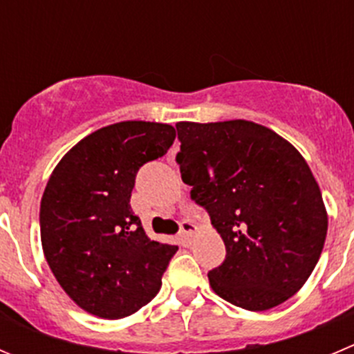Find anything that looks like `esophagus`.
<instances>
[{
  "label": "esophagus",
  "instance_id": "34e87169",
  "mask_svg": "<svg viewBox=\"0 0 354 354\" xmlns=\"http://www.w3.org/2000/svg\"><path fill=\"white\" fill-rule=\"evenodd\" d=\"M194 233H196V225L193 224V221L180 222V236H183L184 240L191 241V238L194 236Z\"/></svg>",
  "mask_w": 354,
  "mask_h": 354
}]
</instances>
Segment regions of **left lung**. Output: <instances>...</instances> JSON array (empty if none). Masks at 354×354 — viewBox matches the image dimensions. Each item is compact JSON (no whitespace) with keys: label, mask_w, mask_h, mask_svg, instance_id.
<instances>
[{"label":"left lung","mask_w":354,"mask_h":354,"mask_svg":"<svg viewBox=\"0 0 354 354\" xmlns=\"http://www.w3.org/2000/svg\"><path fill=\"white\" fill-rule=\"evenodd\" d=\"M175 129V161L191 200L225 245L224 262L208 271L215 294L248 311L290 299L315 269L328 227L304 158L252 121H180Z\"/></svg>","instance_id":"1"}]
</instances>
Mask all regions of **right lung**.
Returning a JSON list of instances; mask_svg holds the SVG:
<instances>
[{
    "instance_id": "1",
    "label": "right lung",
    "mask_w": 354,
    "mask_h": 354,
    "mask_svg": "<svg viewBox=\"0 0 354 354\" xmlns=\"http://www.w3.org/2000/svg\"><path fill=\"white\" fill-rule=\"evenodd\" d=\"M174 140L170 124L121 121L80 140L50 175L39 208L43 252L60 287L90 315L139 311L179 250L151 240L130 207L139 168Z\"/></svg>"
}]
</instances>
